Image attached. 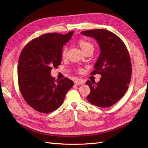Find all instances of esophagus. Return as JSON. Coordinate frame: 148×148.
<instances>
[{
	"label": "esophagus",
	"mask_w": 148,
	"mask_h": 148,
	"mask_svg": "<svg viewBox=\"0 0 148 148\" xmlns=\"http://www.w3.org/2000/svg\"><path fill=\"white\" fill-rule=\"evenodd\" d=\"M75 84H77V85H82V84H84V82L82 79H77L75 81Z\"/></svg>",
	"instance_id": "esophagus-1"
}]
</instances>
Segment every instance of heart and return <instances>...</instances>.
<instances>
[{
	"instance_id": "obj_1",
	"label": "heart",
	"mask_w": 148,
	"mask_h": 148,
	"mask_svg": "<svg viewBox=\"0 0 148 148\" xmlns=\"http://www.w3.org/2000/svg\"><path fill=\"white\" fill-rule=\"evenodd\" d=\"M78 46L81 48L82 50L85 52L89 50H94V45L92 42L90 41H87L86 39H81L78 41L77 42ZM66 52H67V49L66 47H65L62 52V56L63 58H65L66 56Z\"/></svg>"
}]
</instances>
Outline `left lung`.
<instances>
[{
    "label": "left lung",
    "instance_id": "left-lung-1",
    "mask_svg": "<svg viewBox=\"0 0 148 148\" xmlns=\"http://www.w3.org/2000/svg\"><path fill=\"white\" fill-rule=\"evenodd\" d=\"M81 34L95 39L100 48L91 74H100L101 78L98 83L86 82L91 89L87 100L97 107H110L123 96L130 82L132 63L128 51L121 39L109 31L91 29Z\"/></svg>",
    "mask_w": 148,
    "mask_h": 148
}]
</instances>
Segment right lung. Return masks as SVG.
<instances>
[{
    "label": "right lung",
    "instance_id": "1",
    "mask_svg": "<svg viewBox=\"0 0 148 148\" xmlns=\"http://www.w3.org/2000/svg\"><path fill=\"white\" fill-rule=\"evenodd\" d=\"M74 31L66 34H43L31 41L22 50L18 66V81L22 96L27 104L39 112L56 110L73 86L68 78L55 81L51 71L61 64L63 46Z\"/></svg>",
    "mask_w": 148,
    "mask_h": 148
}]
</instances>
